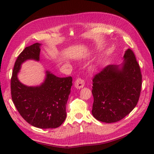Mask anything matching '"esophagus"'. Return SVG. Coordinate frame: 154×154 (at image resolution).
I'll list each match as a JSON object with an SVG mask.
<instances>
[{
	"label": "esophagus",
	"instance_id": "34e87169",
	"mask_svg": "<svg viewBox=\"0 0 154 154\" xmlns=\"http://www.w3.org/2000/svg\"><path fill=\"white\" fill-rule=\"evenodd\" d=\"M85 86V81L81 78H78L75 81V87L77 89H81Z\"/></svg>",
	"mask_w": 154,
	"mask_h": 154
}]
</instances>
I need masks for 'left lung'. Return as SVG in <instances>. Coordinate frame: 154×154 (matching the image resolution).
<instances>
[{"label": "left lung", "mask_w": 154, "mask_h": 154, "mask_svg": "<svg viewBox=\"0 0 154 154\" xmlns=\"http://www.w3.org/2000/svg\"><path fill=\"white\" fill-rule=\"evenodd\" d=\"M124 57L121 69L109 65L93 78L92 114L101 122L121 120L138 102L142 80L140 65L130 49L126 51Z\"/></svg>", "instance_id": "8db88e82"}]
</instances>
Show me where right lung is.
Segmentation results:
<instances>
[{
	"label": "right lung",
	"mask_w": 154,
	"mask_h": 154,
	"mask_svg": "<svg viewBox=\"0 0 154 154\" xmlns=\"http://www.w3.org/2000/svg\"><path fill=\"white\" fill-rule=\"evenodd\" d=\"M40 44L26 47L14 63L11 81V97L20 114L28 123L39 128H55L66 119V104L71 93L72 77H57L47 71L39 87H27L17 78L21 64L27 60H40Z\"/></svg>",
	"instance_id": "add662e5"
}]
</instances>
